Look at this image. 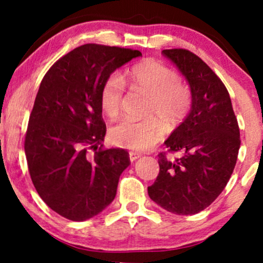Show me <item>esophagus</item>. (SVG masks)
I'll use <instances>...</instances> for the list:
<instances>
[{"label":"esophagus","instance_id":"1","mask_svg":"<svg viewBox=\"0 0 263 263\" xmlns=\"http://www.w3.org/2000/svg\"><path fill=\"white\" fill-rule=\"evenodd\" d=\"M128 155H129V161H131V162L136 161V159L140 158V157L142 156L141 153H138V152H129Z\"/></svg>","mask_w":263,"mask_h":263}]
</instances>
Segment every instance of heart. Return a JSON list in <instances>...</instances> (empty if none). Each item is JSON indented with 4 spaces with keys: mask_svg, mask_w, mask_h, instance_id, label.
Masks as SVG:
<instances>
[{
    "mask_svg": "<svg viewBox=\"0 0 263 263\" xmlns=\"http://www.w3.org/2000/svg\"><path fill=\"white\" fill-rule=\"evenodd\" d=\"M125 81L149 95L147 115H156L167 125H174L188 114L192 105L189 89L180 83L179 75L157 60H144L126 71L123 78L111 74L100 89V106L110 119L121 111ZM163 129L155 117L144 120L125 119L110 129V140L116 146L134 151H146L162 138Z\"/></svg>",
    "mask_w": 263,
    "mask_h": 263,
    "instance_id": "heart-1",
    "label": "heart"
}]
</instances>
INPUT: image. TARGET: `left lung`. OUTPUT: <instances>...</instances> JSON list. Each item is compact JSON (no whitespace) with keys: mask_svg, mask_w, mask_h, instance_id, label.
Here are the masks:
<instances>
[{"mask_svg":"<svg viewBox=\"0 0 263 263\" xmlns=\"http://www.w3.org/2000/svg\"><path fill=\"white\" fill-rule=\"evenodd\" d=\"M185 79L192 92V108L185 120L164 142L159 153V174L148 186L155 203L170 213L192 215L219 197L230 179L240 149V128L224 83L206 63L186 49H164Z\"/></svg>","mask_w":263,"mask_h":263,"instance_id":"8db88e82","label":"left lung"}]
</instances>
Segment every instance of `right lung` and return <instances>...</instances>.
<instances>
[{"label":"right lung","mask_w":263,"mask_h":263,"mask_svg":"<svg viewBox=\"0 0 263 263\" xmlns=\"http://www.w3.org/2000/svg\"><path fill=\"white\" fill-rule=\"evenodd\" d=\"M141 55L80 45L57 60L39 85L26 132L27 164L39 197L63 218L85 221L116 197L129 157L122 148H102L106 125L99 98L105 79Z\"/></svg>","instance_id":"1"}]
</instances>
